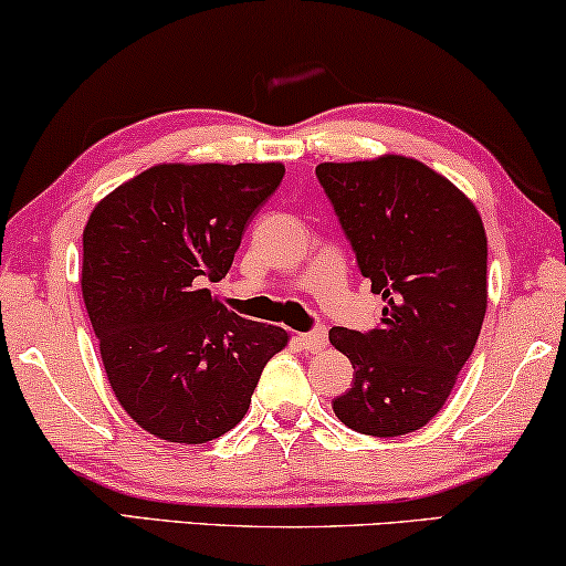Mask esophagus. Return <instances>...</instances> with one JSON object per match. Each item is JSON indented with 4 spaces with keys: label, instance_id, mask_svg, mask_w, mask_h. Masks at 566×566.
I'll use <instances>...</instances> for the list:
<instances>
[{
    "label": "esophagus",
    "instance_id": "obj_1",
    "mask_svg": "<svg viewBox=\"0 0 566 566\" xmlns=\"http://www.w3.org/2000/svg\"><path fill=\"white\" fill-rule=\"evenodd\" d=\"M298 343H301V347H306V350L319 353V350H324V345H327V329L316 327L312 332H301Z\"/></svg>",
    "mask_w": 566,
    "mask_h": 566
}]
</instances>
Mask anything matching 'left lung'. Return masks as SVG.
<instances>
[{"label":"left lung","mask_w":566,"mask_h":566,"mask_svg":"<svg viewBox=\"0 0 566 566\" xmlns=\"http://www.w3.org/2000/svg\"><path fill=\"white\" fill-rule=\"evenodd\" d=\"M316 180L335 208L358 270L381 293L376 329L335 327L353 386L332 401L363 436L420 430L446 405L486 312V234L476 208L422 161H324Z\"/></svg>","instance_id":"left-lung-1"}]
</instances>
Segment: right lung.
Segmentation results:
<instances>
[{
  "label": "right lung",
  "mask_w": 566,
  "mask_h": 566,
  "mask_svg": "<svg viewBox=\"0 0 566 566\" xmlns=\"http://www.w3.org/2000/svg\"><path fill=\"white\" fill-rule=\"evenodd\" d=\"M285 175L268 165H159L99 200L84 227L82 296L120 407L169 443H208L247 415L289 332L231 314L229 273Z\"/></svg>",
  "instance_id": "right-lung-1"
}]
</instances>
